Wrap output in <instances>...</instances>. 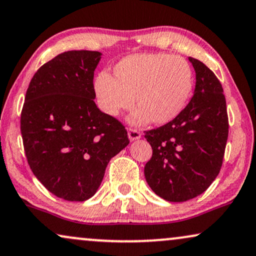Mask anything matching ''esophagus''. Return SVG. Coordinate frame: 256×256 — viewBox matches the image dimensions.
I'll return each instance as SVG.
<instances>
[{
	"label": "esophagus",
	"mask_w": 256,
	"mask_h": 256,
	"mask_svg": "<svg viewBox=\"0 0 256 256\" xmlns=\"http://www.w3.org/2000/svg\"><path fill=\"white\" fill-rule=\"evenodd\" d=\"M128 138H130V140H136V139H139L142 137V132L134 128H128Z\"/></svg>",
	"instance_id": "1"
}]
</instances>
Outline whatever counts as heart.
Wrapping results in <instances>:
<instances>
[{
	"label": "heart",
	"mask_w": 256,
	"mask_h": 256,
	"mask_svg": "<svg viewBox=\"0 0 256 256\" xmlns=\"http://www.w3.org/2000/svg\"><path fill=\"white\" fill-rule=\"evenodd\" d=\"M194 87V74L186 60L168 54H134L119 61L113 78L100 73L94 88L99 106L110 116H118L136 105L132 122L151 119L164 125L186 108ZM135 99H133V96Z\"/></svg>",
	"instance_id": "heart-1"
}]
</instances>
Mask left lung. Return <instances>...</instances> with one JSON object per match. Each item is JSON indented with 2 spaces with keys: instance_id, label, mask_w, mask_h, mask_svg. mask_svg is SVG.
<instances>
[{
  "instance_id": "1",
  "label": "left lung",
  "mask_w": 256,
  "mask_h": 256,
  "mask_svg": "<svg viewBox=\"0 0 256 256\" xmlns=\"http://www.w3.org/2000/svg\"><path fill=\"white\" fill-rule=\"evenodd\" d=\"M195 93L172 122L145 131L152 156L144 174L154 194L184 202L204 192L221 170L228 139V113L221 82L202 61L190 56Z\"/></svg>"
}]
</instances>
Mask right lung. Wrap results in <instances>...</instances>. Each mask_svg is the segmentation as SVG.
<instances>
[{
  "label": "right lung",
  "mask_w": 256,
  "mask_h": 256,
  "mask_svg": "<svg viewBox=\"0 0 256 256\" xmlns=\"http://www.w3.org/2000/svg\"><path fill=\"white\" fill-rule=\"evenodd\" d=\"M100 56L68 50L42 64L21 111L29 166L48 192L66 200L82 202L94 195L110 160L130 143L122 122L94 102Z\"/></svg>",
  "instance_id": "add662e5"
}]
</instances>
